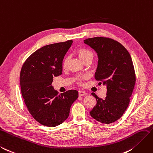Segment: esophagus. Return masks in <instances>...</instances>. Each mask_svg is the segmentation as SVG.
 <instances>
[{"mask_svg":"<svg viewBox=\"0 0 153 153\" xmlns=\"http://www.w3.org/2000/svg\"><path fill=\"white\" fill-rule=\"evenodd\" d=\"M78 94H79V96H80V97L85 96L87 94L86 92L84 91H78Z\"/></svg>","mask_w":153,"mask_h":153,"instance_id":"34e87169","label":"esophagus"}]
</instances>
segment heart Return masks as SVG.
<instances>
[{"label": "heart", "mask_w": 153, "mask_h": 153, "mask_svg": "<svg viewBox=\"0 0 153 153\" xmlns=\"http://www.w3.org/2000/svg\"><path fill=\"white\" fill-rule=\"evenodd\" d=\"M78 54L82 60H83L85 59L86 58H88L89 56H93L92 52L89 51V49H85V48H80L78 49ZM68 61V56H66L63 60V65H66ZM78 80L80 81L82 80V78H78Z\"/></svg>", "instance_id": "1"}]
</instances>
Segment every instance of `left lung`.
Masks as SVG:
<instances>
[{
  "instance_id": "1",
  "label": "left lung",
  "mask_w": 153,
  "mask_h": 153,
  "mask_svg": "<svg viewBox=\"0 0 153 153\" xmlns=\"http://www.w3.org/2000/svg\"><path fill=\"white\" fill-rule=\"evenodd\" d=\"M84 42L97 53L94 78L107 87L104 100L91 93L97 104L90 114L98 122L109 124L120 118L129 104L136 82L133 61L125 47L112 39L97 36Z\"/></svg>"
}]
</instances>
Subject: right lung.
Wrapping results in <instances>:
<instances>
[{
  "label": "right lung",
  "instance_id": "add662e5",
  "mask_svg": "<svg viewBox=\"0 0 153 153\" xmlns=\"http://www.w3.org/2000/svg\"><path fill=\"white\" fill-rule=\"evenodd\" d=\"M72 43L69 40L40 48L27 58L20 71L24 102L31 116L43 126L53 127L64 122L78 97L76 90L59 94L51 85L53 77L62 73V60Z\"/></svg>",
  "mask_w": 153,
  "mask_h": 153
}]
</instances>
